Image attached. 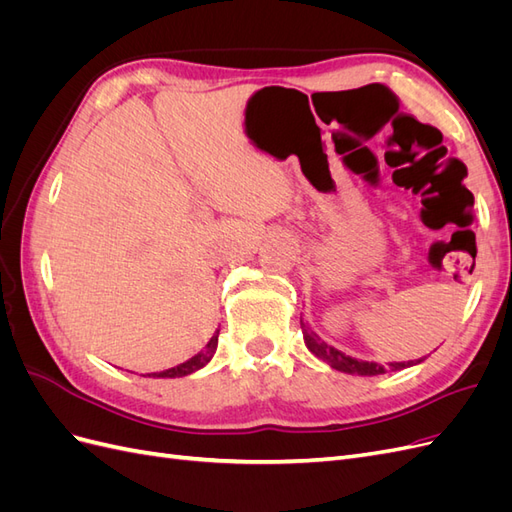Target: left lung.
<instances>
[{
    "label": "left lung",
    "instance_id": "8db88e82",
    "mask_svg": "<svg viewBox=\"0 0 512 512\" xmlns=\"http://www.w3.org/2000/svg\"><path fill=\"white\" fill-rule=\"evenodd\" d=\"M301 331H303V339L307 348L312 350L318 359H322L324 363H329L333 369L337 371H344V374H356V376H378V374H386V371H397V369H404L414 365V361L408 363H389V367H384L380 363L374 361H359V359H352V356L339 352L337 348L329 346L327 342H322V339L307 327V324L301 320ZM423 361V359H421ZM416 361V363H421Z\"/></svg>",
    "mask_w": 512,
    "mask_h": 512
}]
</instances>
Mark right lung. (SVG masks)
Wrapping results in <instances>:
<instances>
[{"label": "right lung", "mask_w": 512, "mask_h": 512, "mask_svg": "<svg viewBox=\"0 0 512 512\" xmlns=\"http://www.w3.org/2000/svg\"><path fill=\"white\" fill-rule=\"evenodd\" d=\"M218 335H220V329L213 333V337L209 339V344L205 346V350H200L196 356H192L190 361H185V363H181V365H177V367H173V369L160 371V374H151V376H153V378H183V376L192 374V371H196V369H200V367H205V365L211 361V356H213L215 348H218Z\"/></svg>", "instance_id": "obj_1"}]
</instances>
